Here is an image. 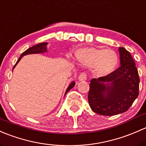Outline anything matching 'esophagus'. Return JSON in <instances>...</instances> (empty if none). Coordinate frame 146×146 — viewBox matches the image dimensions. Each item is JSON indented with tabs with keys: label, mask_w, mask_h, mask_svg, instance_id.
<instances>
[{
	"label": "esophagus",
	"mask_w": 146,
	"mask_h": 146,
	"mask_svg": "<svg viewBox=\"0 0 146 146\" xmlns=\"http://www.w3.org/2000/svg\"><path fill=\"white\" fill-rule=\"evenodd\" d=\"M79 81H86L87 79V75L86 74L82 72L81 74H79V77H78Z\"/></svg>",
	"instance_id": "1"
}]
</instances>
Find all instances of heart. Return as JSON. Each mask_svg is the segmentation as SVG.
<instances>
[{"mask_svg": "<svg viewBox=\"0 0 146 146\" xmlns=\"http://www.w3.org/2000/svg\"><path fill=\"white\" fill-rule=\"evenodd\" d=\"M75 58L82 65L92 67L97 76H106L116 70L119 58L116 52L104 48L86 47L75 51Z\"/></svg>", "mask_w": 146, "mask_h": 146, "instance_id": "1", "label": "heart"}]
</instances>
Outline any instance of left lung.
Here are the masks:
<instances>
[{"label":"left lung","instance_id":"8db88e82","mask_svg":"<svg viewBox=\"0 0 146 146\" xmlns=\"http://www.w3.org/2000/svg\"><path fill=\"white\" fill-rule=\"evenodd\" d=\"M120 66L106 76L92 79L88 100L91 110L105 116L123 113L139 96L140 79L130 52L119 48Z\"/></svg>","mask_w":146,"mask_h":146}]
</instances>
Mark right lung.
Segmentation results:
<instances>
[{
  "label": "right lung",
  "instance_id": "1",
  "mask_svg": "<svg viewBox=\"0 0 146 146\" xmlns=\"http://www.w3.org/2000/svg\"><path fill=\"white\" fill-rule=\"evenodd\" d=\"M47 45H48V43H38V44L35 45V46H32V47L29 48H28L27 50H25V52H24L23 53H22V55H20V57H19V60H18L17 61V62H16V64H15V66H14V67H13V69H14V67H15L16 64H17L18 62H19V61L20 60L21 58H22V57L24 56V55H29V54L43 53V52H47ZM74 85H75V82H72L71 84H70V86H68L67 89L66 90V92H65V94H64V96H65L66 94H67V93L69 91H70V90H71L74 86Z\"/></svg>",
  "mask_w": 146,
  "mask_h": 146
}]
</instances>
